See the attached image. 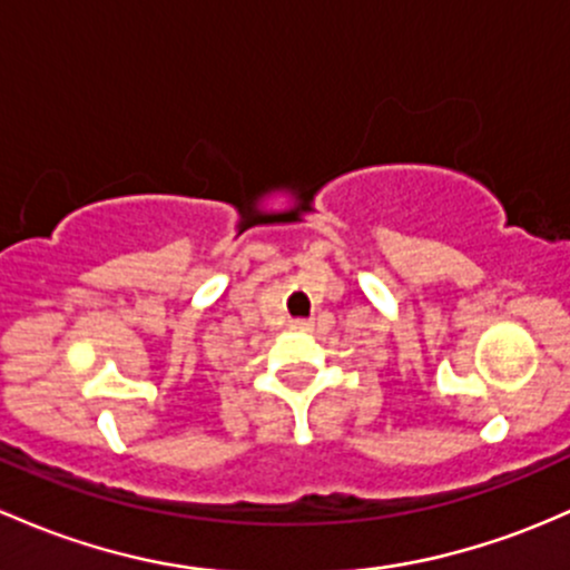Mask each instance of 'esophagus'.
Returning a JSON list of instances; mask_svg holds the SVG:
<instances>
[{
  "mask_svg": "<svg viewBox=\"0 0 570 570\" xmlns=\"http://www.w3.org/2000/svg\"><path fill=\"white\" fill-rule=\"evenodd\" d=\"M295 325H297V327H303V331H308V327L314 325V316H305V320H297Z\"/></svg>",
  "mask_w": 570,
  "mask_h": 570,
  "instance_id": "obj_1",
  "label": "esophagus"
}]
</instances>
